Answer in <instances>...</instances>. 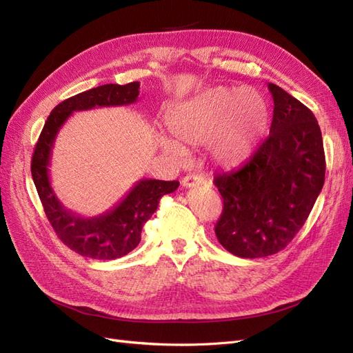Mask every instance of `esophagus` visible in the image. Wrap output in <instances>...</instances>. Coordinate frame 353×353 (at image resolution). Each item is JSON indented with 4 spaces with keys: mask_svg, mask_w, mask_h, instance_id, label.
I'll list each match as a JSON object with an SVG mask.
<instances>
[{
    "mask_svg": "<svg viewBox=\"0 0 353 353\" xmlns=\"http://www.w3.org/2000/svg\"><path fill=\"white\" fill-rule=\"evenodd\" d=\"M200 183H201V178L197 175H187L183 178V181H181V184H183V187H185V188H191Z\"/></svg>",
    "mask_w": 353,
    "mask_h": 353,
    "instance_id": "34e87169",
    "label": "esophagus"
}]
</instances>
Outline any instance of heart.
Segmentation results:
<instances>
[{"label": "heart", "mask_w": 353, "mask_h": 353, "mask_svg": "<svg viewBox=\"0 0 353 353\" xmlns=\"http://www.w3.org/2000/svg\"><path fill=\"white\" fill-rule=\"evenodd\" d=\"M268 123V103L258 90L219 85L170 105L166 125L175 140H165L160 147L183 159L184 145L208 144L213 163L234 168L252 156Z\"/></svg>", "instance_id": "heart-1"}]
</instances>
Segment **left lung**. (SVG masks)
Here are the masks:
<instances>
[{
    "label": "left lung",
    "instance_id": "left-lung-1",
    "mask_svg": "<svg viewBox=\"0 0 353 353\" xmlns=\"http://www.w3.org/2000/svg\"><path fill=\"white\" fill-rule=\"evenodd\" d=\"M270 137L239 169L216 174L223 200L218 241L239 258L283 250L303 227L325 179L323 135L314 113L275 83Z\"/></svg>",
    "mask_w": 353,
    "mask_h": 353
}]
</instances>
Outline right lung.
Segmentation results:
<instances>
[{
  "label": "right lung",
  "instance_id": "add662e5",
  "mask_svg": "<svg viewBox=\"0 0 353 353\" xmlns=\"http://www.w3.org/2000/svg\"><path fill=\"white\" fill-rule=\"evenodd\" d=\"M140 82L105 83L61 101L50 113L32 156V179L46 215L59 239L85 258L112 261L134 250L141 240L144 223L156 212L162 196L174 193L178 181L141 179L117 205L99 216L83 218L61 205L50 183L48 166L54 140L73 112L137 101Z\"/></svg>",
  "mask_w": 353,
  "mask_h": 353
}]
</instances>
